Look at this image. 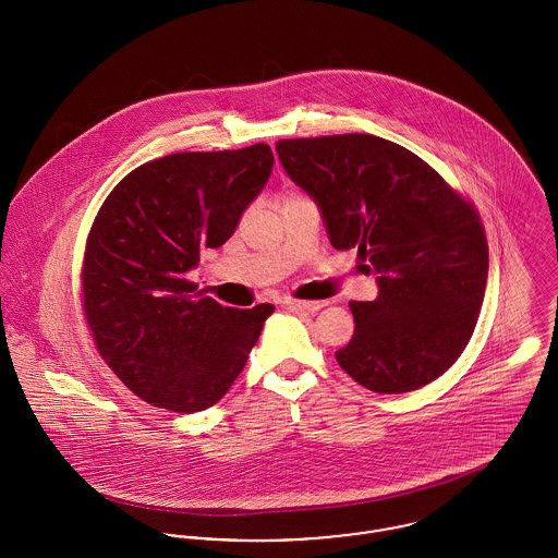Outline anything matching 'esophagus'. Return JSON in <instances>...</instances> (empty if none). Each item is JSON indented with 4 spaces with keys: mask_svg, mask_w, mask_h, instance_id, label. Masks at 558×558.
<instances>
[{
    "mask_svg": "<svg viewBox=\"0 0 558 558\" xmlns=\"http://www.w3.org/2000/svg\"><path fill=\"white\" fill-rule=\"evenodd\" d=\"M287 307L291 310H303V312H318L320 307L327 305V301H303V300H287L284 301Z\"/></svg>",
    "mask_w": 558,
    "mask_h": 558,
    "instance_id": "1",
    "label": "esophagus"
}]
</instances>
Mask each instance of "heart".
Masks as SVG:
<instances>
[{"label": "heart", "mask_w": 558, "mask_h": 558, "mask_svg": "<svg viewBox=\"0 0 558 558\" xmlns=\"http://www.w3.org/2000/svg\"><path fill=\"white\" fill-rule=\"evenodd\" d=\"M301 197H305V195L300 193V191H295V189H287V191L282 193V197H280V204H287V202H295V199H301Z\"/></svg>", "instance_id": "b5f03b06"}]
</instances>
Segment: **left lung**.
<instances>
[{"mask_svg": "<svg viewBox=\"0 0 558 558\" xmlns=\"http://www.w3.org/2000/svg\"><path fill=\"white\" fill-rule=\"evenodd\" d=\"M276 150L318 204L333 248H356L378 276L376 300L350 301L354 336L336 352L340 367L374 392L439 378L472 340L484 300L488 242L475 206L378 135L280 140Z\"/></svg>", "mask_w": 558, "mask_h": 558, "instance_id": "obj_1", "label": "left lung"}]
</instances>
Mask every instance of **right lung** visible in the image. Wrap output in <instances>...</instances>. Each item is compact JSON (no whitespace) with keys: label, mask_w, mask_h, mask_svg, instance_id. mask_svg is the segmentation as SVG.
<instances>
[{"label":"right lung","mask_w":558,"mask_h":558,"mask_svg":"<svg viewBox=\"0 0 558 558\" xmlns=\"http://www.w3.org/2000/svg\"><path fill=\"white\" fill-rule=\"evenodd\" d=\"M271 166L267 144L175 153L129 172L95 216L81 267L86 325L106 365L146 403L202 412L244 369L274 305L193 300L186 274L233 235Z\"/></svg>","instance_id":"right-lung-1"}]
</instances>
